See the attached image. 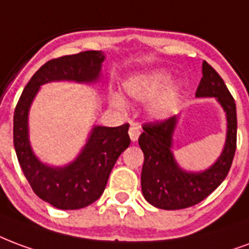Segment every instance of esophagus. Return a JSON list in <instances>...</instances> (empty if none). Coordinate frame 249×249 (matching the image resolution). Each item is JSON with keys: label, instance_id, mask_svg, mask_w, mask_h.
Instances as JSON below:
<instances>
[{"label": "esophagus", "instance_id": "esophagus-1", "mask_svg": "<svg viewBox=\"0 0 249 249\" xmlns=\"http://www.w3.org/2000/svg\"><path fill=\"white\" fill-rule=\"evenodd\" d=\"M140 134H141V128H140L139 125H130V128H129V137L132 141H137L140 137Z\"/></svg>", "mask_w": 249, "mask_h": 249}]
</instances>
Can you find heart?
Here are the masks:
<instances>
[{
    "instance_id": "obj_1",
    "label": "heart",
    "mask_w": 249,
    "mask_h": 249,
    "mask_svg": "<svg viewBox=\"0 0 249 249\" xmlns=\"http://www.w3.org/2000/svg\"><path fill=\"white\" fill-rule=\"evenodd\" d=\"M171 78V73L165 70L141 73L125 83V92L137 101L148 100L158 93L149 106V112L154 119H166L173 113L179 99V88L170 84ZM113 104L120 108L124 106L119 97L113 99Z\"/></svg>"
}]
</instances>
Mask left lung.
I'll return each instance as SVG.
<instances>
[{
  "label": "left lung",
  "mask_w": 249,
  "mask_h": 249,
  "mask_svg": "<svg viewBox=\"0 0 249 249\" xmlns=\"http://www.w3.org/2000/svg\"><path fill=\"white\" fill-rule=\"evenodd\" d=\"M203 76L196 88V97H216L227 117V137L216 162L203 171H186L177 163L171 152L177 116L163 121L143 124L139 139L143 152L141 189L143 198L162 210L191 207L207 198L224 178L232 165L236 150V106L232 95L207 62L202 64Z\"/></svg>",
  "instance_id": "left-lung-1"
}]
</instances>
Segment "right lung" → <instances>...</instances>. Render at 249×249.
Wrapping results in <instances>:
<instances>
[{
	"label": "right lung",
	"instance_id": "right-lung-1",
	"mask_svg": "<svg viewBox=\"0 0 249 249\" xmlns=\"http://www.w3.org/2000/svg\"><path fill=\"white\" fill-rule=\"evenodd\" d=\"M104 59L101 51H83L51 59L33 75L17 103L13 140L18 162L33 191L56 209H83L100 198L117 158L129 146V124L116 128L93 126L75 161L55 167L40 162L31 149L29 109L40 86L46 83H96Z\"/></svg>",
	"mask_w": 249,
	"mask_h": 249
}]
</instances>
